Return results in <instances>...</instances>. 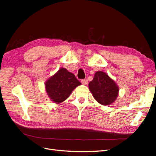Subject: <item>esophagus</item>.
I'll return each mask as SVG.
<instances>
[{
  "label": "esophagus",
  "mask_w": 156,
  "mask_h": 156,
  "mask_svg": "<svg viewBox=\"0 0 156 156\" xmlns=\"http://www.w3.org/2000/svg\"><path fill=\"white\" fill-rule=\"evenodd\" d=\"M81 82H82V84L87 85L88 84V80H82Z\"/></svg>",
  "instance_id": "1"
}]
</instances>
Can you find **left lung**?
Returning a JSON list of instances; mask_svg holds the SVG:
<instances>
[{
	"label": "left lung",
	"instance_id": "obj_1",
	"mask_svg": "<svg viewBox=\"0 0 156 156\" xmlns=\"http://www.w3.org/2000/svg\"><path fill=\"white\" fill-rule=\"evenodd\" d=\"M88 88L95 100L102 105H111L119 96V88L117 83L102 71L95 73L93 80L89 82Z\"/></svg>",
	"mask_w": 156,
	"mask_h": 156
}]
</instances>
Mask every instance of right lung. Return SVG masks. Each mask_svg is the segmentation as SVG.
Wrapping results in <instances>:
<instances>
[{"label": "right lung", "instance_id": "right-lung-1", "mask_svg": "<svg viewBox=\"0 0 156 156\" xmlns=\"http://www.w3.org/2000/svg\"><path fill=\"white\" fill-rule=\"evenodd\" d=\"M81 85L74 74L67 69L61 68L55 74L48 79L45 88L50 100L54 103L59 104L69 97L74 89Z\"/></svg>", "mask_w": 156, "mask_h": 156}]
</instances>
